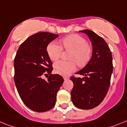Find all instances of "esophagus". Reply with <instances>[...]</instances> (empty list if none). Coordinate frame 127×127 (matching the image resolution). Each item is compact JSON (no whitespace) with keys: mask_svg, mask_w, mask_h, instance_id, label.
I'll return each instance as SVG.
<instances>
[{"mask_svg":"<svg viewBox=\"0 0 127 127\" xmlns=\"http://www.w3.org/2000/svg\"><path fill=\"white\" fill-rule=\"evenodd\" d=\"M63 78L64 80H68V79H69L70 77H68V76H63Z\"/></svg>","mask_w":127,"mask_h":127,"instance_id":"esophagus-1","label":"esophagus"}]
</instances>
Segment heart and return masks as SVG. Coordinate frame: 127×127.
I'll return each mask as SVG.
<instances>
[{
	"label": "heart",
	"instance_id": "1",
	"mask_svg": "<svg viewBox=\"0 0 127 127\" xmlns=\"http://www.w3.org/2000/svg\"><path fill=\"white\" fill-rule=\"evenodd\" d=\"M63 47L65 50L71 51L69 60L71 61H58L54 64L56 73L61 75H69L77 68L85 66L91 59L93 50L85 38L79 34H70L61 39ZM48 57L52 61H56L61 57L63 47L56 42L50 43L47 47Z\"/></svg>",
	"mask_w": 127,
	"mask_h": 127
}]
</instances>
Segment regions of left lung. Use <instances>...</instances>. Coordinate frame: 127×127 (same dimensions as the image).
<instances>
[{
  "mask_svg": "<svg viewBox=\"0 0 127 127\" xmlns=\"http://www.w3.org/2000/svg\"><path fill=\"white\" fill-rule=\"evenodd\" d=\"M90 37L93 46L92 57L83 69L71 76L73 83L71 98L75 106L81 109H91L98 106L106 96L110 86L113 70L112 57L106 41L91 30L80 31Z\"/></svg>",
  "mask_w": 127,
  "mask_h": 127,
  "instance_id": "obj_1",
  "label": "left lung"
}]
</instances>
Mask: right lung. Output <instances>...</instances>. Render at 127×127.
Masks as SVG:
<instances>
[{"label": "right lung", "instance_id": "right-lung-1", "mask_svg": "<svg viewBox=\"0 0 127 127\" xmlns=\"http://www.w3.org/2000/svg\"><path fill=\"white\" fill-rule=\"evenodd\" d=\"M57 34L39 32L21 44L14 59V80L24 104L30 109L42 112L54 107L56 95L64 82L62 76L51 74L52 63L47 47ZM47 80L43 75H48Z\"/></svg>", "mask_w": 127, "mask_h": 127}]
</instances>
